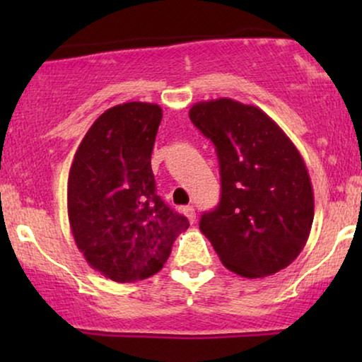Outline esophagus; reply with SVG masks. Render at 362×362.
Instances as JSON below:
<instances>
[{
    "instance_id": "esophagus-1",
    "label": "esophagus",
    "mask_w": 362,
    "mask_h": 362,
    "mask_svg": "<svg viewBox=\"0 0 362 362\" xmlns=\"http://www.w3.org/2000/svg\"><path fill=\"white\" fill-rule=\"evenodd\" d=\"M182 212H185V216L187 217V219H189L191 224L196 221V211H194V207H192V206H185V207H182Z\"/></svg>"
}]
</instances>
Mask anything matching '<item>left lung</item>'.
<instances>
[{"mask_svg": "<svg viewBox=\"0 0 362 362\" xmlns=\"http://www.w3.org/2000/svg\"><path fill=\"white\" fill-rule=\"evenodd\" d=\"M189 118L214 143L221 202L199 229L222 264L245 279L288 267L308 240L315 197L306 165L285 132L255 105L197 102Z\"/></svg>", "mask_w": 362, "mask_h": 362, "instance_id": "obj_1", "label": "left lung"}]
</instances>
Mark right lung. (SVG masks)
<instances>
[{"label":"right lung","mask_w":362,"mask_h":362,"mask_svg":"<svg viewBox=\"0 0 362 362\" xmlns=\"http://www.w3.org/2000/svg\"><path fill=\"white\" fill-rule=\"evenodd\" d=\"M161 118L156 103L108 108L88 128L69 171L67 214L77 249L92 269L120 284L158 274L189 227L156 194L151 151Z\"/></svg>","instance_id":"obj_1"}]
</instances>
